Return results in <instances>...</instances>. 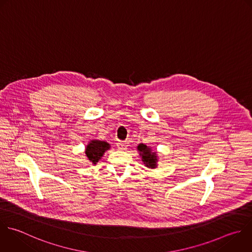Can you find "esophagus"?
Masks as SVG:
<instances>
[{"mask_svg": "<svg viewBox=\"0 0 252 252\" xmlns=\"http://www.w3.org/2000/svg\"><path fill=\"white\" fill-rule=\"evenodd\" d=\"M116 145H117V148H118L119 150H125V149H127V147H128L127 143H124V142H118Z\"/></svg>", "mask_w": 252, "mask_h": 252, "instance_id": "esophagus-1", "label": "esophagus"}]
</instances>
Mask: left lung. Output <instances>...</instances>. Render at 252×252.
<instances>
[{"mask_svg": "<svg viewBox=\"0 0 252 252\" xmlns=\"http://www.w3.org/2000/svg\"><path fill=\"white\" fill-rule=\"evenodd\" d=\"M137 149L140 152V156L142 157V160L145 165L149 168H156L158 161L157 154L155 152L153 153L152 149L144 144H139Z\"/></svg>", "mask_w": 252, "mask_h": 252, "instance_id": "obj_1", "label": "left lung"}]
</instances>
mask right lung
Listing matches in <instances>:
<instances>
[{
    "instance_id": "right-lung-1",
    "label": "right lung",
    "mask_w": 252,
    "mask_h": 252,
    "mask_svg": "<svg viewBox=\"0 0 252 252\" xmlns=\"http://www.w3.org/2000/svg\"><path fill=\"white\" fill-rule=\"evenodd\" d=\"M109 148L110 145L104 141L92 140L86 148V156L92 163L96 164L105 151L109 150Z\"/></svg>"
}]
</instances>
